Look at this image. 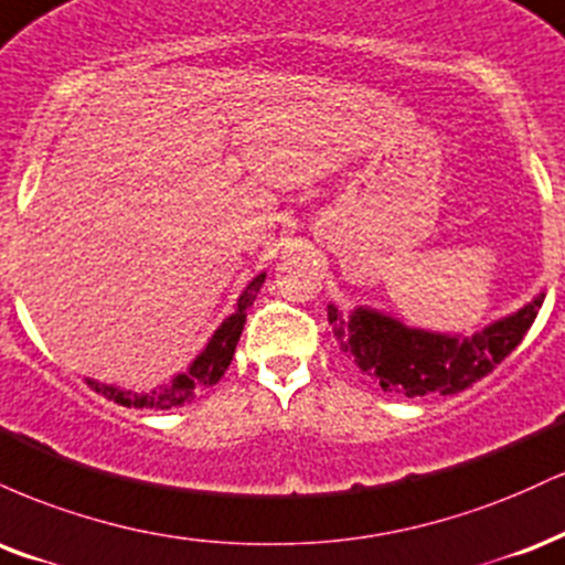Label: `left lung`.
<instances>
[{"label": "left lung", "instance_id": "left-lung-1", "mask_svg": "<svg viewBox=\"0 0 565 565\" xmlns=\"http://www.w3.org/2000/svg\"><path fill=\"white\" fill-rule=\"evenodd\" d=\"M542 301L545 294L468 338L407 328L367 307L343 315L335 303H328V322L333 324L343 356L383 391L409 399L428 394L449 396L479 383L519 347Z\"/></svg>", "mask_w": 565, "mask_h": 565}]
</instances>
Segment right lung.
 I'll return each mask as SVG.
<instances>
[{
	"label": "right lung",
	"instance_id": "right-lung-1",
	"mask_svg": "<svg viewBox=\"0 0 565 565\" xmlns=\"http://www.w3.org/2000/svg\"><path fill=\"white\" fill-rule=\"evenodd\" d=\"M264 277L267 275L262 271V275H256L254 280L248 282V288L243 290L241 298H237L235 311H232L227 320L218 324L216 333L211 335L209 347H205L201 354L192 360L190 367L184 370V373H179L174 381L169 383V386L137 394V391L105 386V383H97V381H92V377H86L89 388H95L97 394L105 396V399L124 404V407H137V409H171V407H182V404L192 402L198 394H201V391L211 388L214 383H218V377H222L224 370L230 367L232 354H235V347H237V341H241V333H243L245 311H248V307H254L256 294H258V288H262Z\"/></svg>",
	"mask_w": 565,
	"mask_h": 565
}]
</instances>
